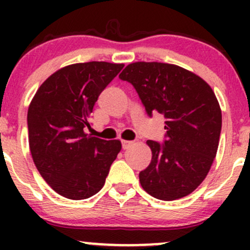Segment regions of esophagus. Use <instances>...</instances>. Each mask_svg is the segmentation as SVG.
I'll list each match as a JSON object with an SVG mask.
<instances>
[{
    "label": "esophagus",
    "instance_id": "esophagus-1",
    "mask_svg": "<svg viewBox=\"0 0 250 250\" xmlns=\"http://www.w3.org/2000/svg\"><path fill=\"white\" fill-rule=\"evenodd\" d=\"M121 142H122V148L123 149H128L134 143L133 141H128V140H122Z\"/></svg>",
    "mask_w": 250,
    "mask_h": 250
}]
</instances>
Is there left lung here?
Returning a JSON list of instances; mask_svg holds the SVG:
<instances>
[{
	"label": "left lung",
	"mask_w": 250,
	"mask_h": 250,
	"mask_svg": "<svg viewBox=\"0 0 250 250\" xmlns=\"http://www.w3.org/2000/svg\"><path fill=\"white\" fill-rule=\"evenodd\" d=\"M136 90L148 116L165 117L163 143L148 140L150 165L140 173L142 188L155 199L187 196L207 176L222 127L213 89L190 71L160 62H135L120 74Z\"/></svg>",
	"instance_id": "8db88e82"
}]
</instances>
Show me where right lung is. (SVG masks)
I'll use <instances>...</instances> for the list:
<instances>
[{
    "mask_svg": "<svg viewBox=\"0 0 250 250\" xmlns=\"http://www.w3.org/2000/svg\"><path fill=\"white\" fill-rule=\"evenodd\" d=\"M125 67L108 62L76 63L42 83L28 109L29 147L37 170L57 194L83 200L101 190L119 140L84 133L100 94Z\"/></svg>",
    "mask_w": 250,
    "mask_h": 250,
    "instance_id": "obj_1",
    "label": "right lung"
}]
</instances>
